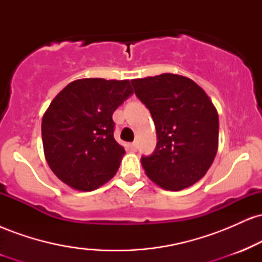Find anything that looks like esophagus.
Segmentation results:
<instances>
[{"label": "esophagus", "instance_id": "1", "mask_svg": "<svg viewBox=\"0 0 262 262\" xmlns=\"http://www.w3.org/2000/svg\"><path fill=\"white\" fill-rule=\"evenodd\" d=\"M129 149L132 150V151H137V149H138V144L135 143V141H133V143H130L129 144Z\"/></svg>", "mask_w": 262, "mask_h": 262}]
</instances>
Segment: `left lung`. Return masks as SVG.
I'll return each mask as SVG.
<instances>
[{
    "mask_svg": "<svg viewBox=\"0 0 262 262\" xmlns=\"http://www.w3.org/2000/svg\"><path fill=\"white\" fill-rule=\"evenodd\" d=\"M134 93L150 111L156 128V146L141 156L151 181L180 191L200 181L218 149V113L194 81L173 74L132 80Z\"/></svg>",
    "mask_w": 262,
    "mask_h": 262,
    "instance_id": "obj_1",
    "label": "left lung"
}]
</instances>
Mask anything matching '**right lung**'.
Masks as SVG:
<instances>
[{"instance_id": "right-lung-1", "label": "right lung", "mask_w": 262, "mask_h": 262, "mask_svg": "<svg viewBox=\"0 0 262 262\" xmlns=\"http://www.w3.org/2000/svg\"><path fill=\"white\" fill-rule=\"evenodd\" d=\"M132 95L128 80L82 79L54 98L41 138L48 165L62 182L92 191L116 175L125 150L114 139L112 116Z\"/></svg>"}]
</instances>
